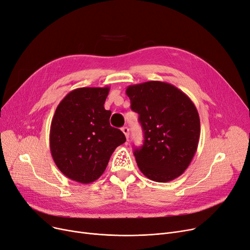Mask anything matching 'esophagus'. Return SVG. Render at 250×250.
I'll return each instance as SVG.
<instances>
[{
  "label": "esophagus",
  "mask_w": 250,
  "mask_h": 250,
  "mask_svg": "<svg viewBox=\"0 0 250 250\" xmlns=\"http://www.w3.org/2000/svg\"><path fill=\"white\" fill-rule=\"evenodd\" d=\"M122 131H123V133L125 134V138L128 140V137H129V129H128V127H126V126H124V127L122 128Z\"/></svg>",
  "instance_id": "1"
}]
</instances>
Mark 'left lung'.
Returning a JSON list of instances; mask_svg holds the SVG:
<instances>
[{
    "label": "left lung",
    "mask_w": 250,
    "mask_h": 250,
    "mask_svg": "<svg viewBox=\"0 0 250 250\" xmlns=\"http://www.w3.org/2000/svg\"><path fill=\"white\" fill-rule=\"evenodd\" d=\"M125 93L144 132L143 146L134 150L140 170L159 183L177 179L197 150L200 119L196 107L185 93L165 82L131 84Z\"/></svg>",
    "instance_id": "1"
}]
</instances>
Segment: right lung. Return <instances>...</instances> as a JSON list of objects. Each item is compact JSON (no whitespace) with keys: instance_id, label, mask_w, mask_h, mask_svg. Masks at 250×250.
Segmentation results:
<instances>
[{"instance_id":"1","label":"right lung","mask_w":250,"mask_h":250,"mask_svg":"<svg viewBox=\"0 0 250 250\" xmlns=\"http://www.w3.org/2000/svg\"><path fill=\"white\" fill-rule=\"evenodd\" d=\"M104 88H79L59 103L50 128V150L57 167L82 184L98 180L116 147L125 142L121 129L109 124Z\"/></svg>"}]
</instances>
